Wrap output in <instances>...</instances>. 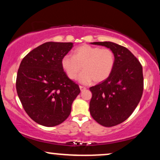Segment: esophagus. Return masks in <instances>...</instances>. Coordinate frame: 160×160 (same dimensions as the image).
I'll use <instances>...</instances> for the list:
<instances>
[{
    "mask_svg": "<svg viewBox=\"0 0 160 160\" xmlns=\"http://www.w3.org/2000/svg\"><path fill=\"white\" fill-rule=\"evenodd\" d=\"M86 89V87H84V86H80V91H83V90H85V89Z\"/></svg>",
    "mask_w": 160,
    "mask_h": 160,
    "instance_id": "obj_1",
    "label": "esophagus"
}]
</instances>
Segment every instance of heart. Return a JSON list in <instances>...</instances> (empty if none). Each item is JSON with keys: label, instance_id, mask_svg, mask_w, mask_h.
Listing matches in <instances>:
<instances>
[{"label": "heart", "instance_id": "heart-1", "mask_svg": "<svg viewBox=\"0 0 160 160\" xmlns=\"http://www.w3.org/2000/svg\"><path fill=\"white\" fill-rule=\"evenodd\" d=\"M62 67L68 77L75 80L82 68L84 70L78 78L83 84L102 82L109 78L115 64V56L108 48L83 44L74 51V56L65 55L62 58Z\"/></svg>", "mask_w": 160, "mask_h": 160}]
</instances>
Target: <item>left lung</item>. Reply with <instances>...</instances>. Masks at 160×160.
<instances>
[{"mask_svg": "<svg viewBox=\"0 0 160 160\" xmlns=\"http://www.w3.org/2000/svg\"><path fill=\"white\" fill-rule=\"evenodd\" d=\"M111 49L115 64L107 80L89 88V112L99 124L111 127L124 122L133 113L143 93L142 66L126 47L110 41L93 42Z\"/></svg>", "mask_w": 160, "mask_h": 160, "instance_id": "obj_1", "label": "left lung"}]
</instances>
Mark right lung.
Segmentation results:
<instances>
[{
    "mask_svg": "<svg viewBox=\"0 0 160 160\" xmlns=\"http://www.w3.org/2000/svg\"><path fill=\"white\" fill-rule=\"evenodd\" d=\"M73 47V43L47 42L21 62L16 91L25 112L37 123L52 127L71 113L80 90L65 74L61 62Z\"/></svg>",
    "mask_w": 160,
    "mask_h": 160,
    "instance_id": "right-lung-1",
    "label": "right lung"
}]
</instances>
